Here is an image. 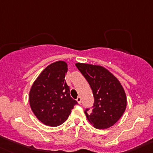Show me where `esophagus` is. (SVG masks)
<instances>
[{
  "instance_id": "34e87169",
  "label": "esophagus",
  "mask_w": 153,
  "mask_h": 153,
  "mask_svg": "<svg viewBox=\"0 0 153 153\" xmlns=\"http://www.w3.org/2000/svg\"><path fill=\"white\" fill-rule=\"evenodd\" d=\"M76 101H78V104H81V97H78V98H77V99H76Z\"/></svg>"
}]
</instances>
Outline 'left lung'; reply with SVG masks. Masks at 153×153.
<instances>
[{
    "instance_id": "obj_1",
    "label": "left lung",
    "mask_w": 153,
    "mask_h": 153,
    "mask_svg": "<svg viewBox=\"0 0 153 153\" xmlns=\"http://www.w3.org/2000/svg\"><path fill=\"white\" fill-rule=\"evenodd\" d=\"M89 83L94 96L92 110L84 111L88 121L97 129H107L124 114L126 97L121 83L110 72L101 66L75 64Z\"/></svg>"
}]
</instances>
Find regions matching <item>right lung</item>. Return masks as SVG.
Instances as JSON below:
<instances>
[{
  "label": "right lung",
  "mask_w": 153,
  "mask_h": 153,
  "mask_svg": "<svg viewBox=\"0 0 153 153\" xmlns=\"http://www.w3.org/2000/svg\"><path fill=\"white\" fill-rule=\"evenodd\" d=\"M67 69L64 61L52 63L42 71L31 87V109L38 119L47 126L62 124L78 104L71 98L65 81Z\"/></svg>",
  "instance_id": "right-lung-1"
}]
</instances>
